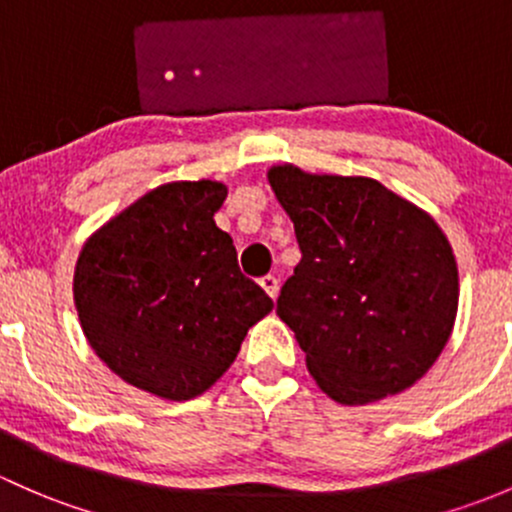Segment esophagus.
<instances>
[{"label":"esophagus","mask_w":512,"mask_h":512,"mask_svg":"<svg viewBox=\"0 0 512 512\" xmlns=\"http://www.w3.org/2000/svg\"><path fill=\"white\" fill-rule=\"evenodd\" d=\"M258 283H261L263 291H266L268 295H271L273 300L278 298V278H276V276H271V273H268V276H263L261 281H258Z\"/></svg>","instance_id":"obj_1"}]
</instances>
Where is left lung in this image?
<instances>
[{
  "instance_id": "8db88e82",
  "label": "left lung",
  "mask_w": 512,
  "mask_h": 512,
  "mask_svg": "<svg viewBox=\"0 0 512 512\" xmlns=\"http://www.w3.org/2000/svg\"><path fill=\"white\" fill-rule=\"evenodd\" d=\"M293 221L298 266L276 313L308 372L340 404L399 394L449 342L458 268L434 219L370 177L268 170Z\"/></svg>"
}]
</instances>
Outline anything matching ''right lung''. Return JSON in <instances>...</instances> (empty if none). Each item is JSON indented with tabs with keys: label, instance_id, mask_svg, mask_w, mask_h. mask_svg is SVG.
<instances>
[{
	"label": "right lung",
	"instance_id": "obj_1",
	"mask_svg": "<svg viewBox=\"0 0 512 512\" xmlns=\"http://www.w3.org/2000/svg\"><path fill=\"white\" fill-rule=\"evenodd\" d=\"M224 199L212 179L162 184L100 226L78 256L83 333L120 379L155 397L207 392L273 308L214 224Z\"/></svg>",
	"mask_w": 512,
	"mask_h": 512
}]
</instances>
